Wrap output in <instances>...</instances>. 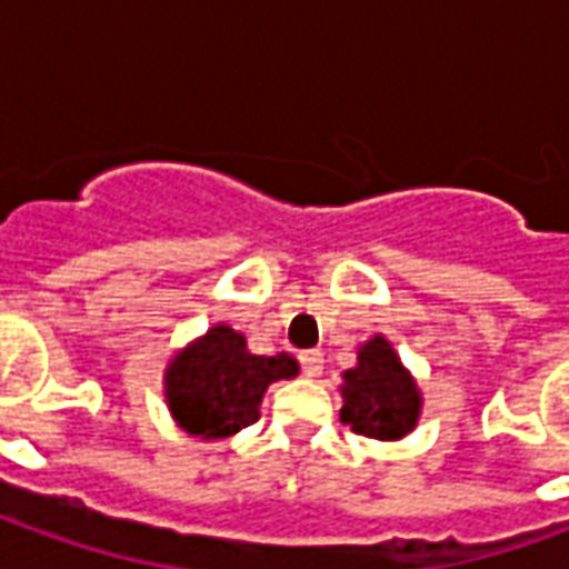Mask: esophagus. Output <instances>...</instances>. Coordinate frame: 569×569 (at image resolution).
<instances>
[{
	"mask_svg": "<svg viewBox=\"0 0 569 569\" xmlns=\"http://www.w3.org/2000/svg\"><path fill=\"white\" fill-rule=\"evenodd\" d=\"M301 371H305V378H320L322 375V353L320 350H305L301 353Z\"/></svg>",
	"mask_w": 569,
	"mask_h": 569,
	"instance_id": "obj_1",
	"label": "esophagus"
}]
</instances>
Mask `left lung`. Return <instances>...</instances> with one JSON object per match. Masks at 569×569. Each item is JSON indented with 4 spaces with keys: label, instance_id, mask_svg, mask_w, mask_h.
Wrapping results in <instances>:
<instances>
[{
    "label": "left lung",
    "instance_id": "1",
    "mask_svg": "<svg viewBox=\"0 0 569 569\" xmlns=\"http://www.w3.org/2000/svg\"><path fill=\"white\" fill-rule=\"evenodd\" d=\"M341 396V420L347 427L359 436L383 441L402 439L418 427L423 406L411 371L383 335H375L359 347L357 366L345 371Z\"/></svg>",
    "mask_w": 569,
    "mask_h": 569
}]
</instances>
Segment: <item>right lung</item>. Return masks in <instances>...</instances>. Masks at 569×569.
Returning <instances> with one entry per match:
<instances>
[{"label":"right lung","mask_w":569,"mask_h":569,"mask_svg":"<svg viewBox=\"0 0 569 569\" xmlns=\"http://www.w3.org/2000/svg\"><path fill=\"white\" fill-rule=\"evenodd\" d=\"M296 375L298 362L289 353L256 357L243 335L219 322L170 359L163 396L188 436L228 439L259 420L261 396L273 381Z\"/></svg>","instance_id":"obj_1"}]
</instances>
